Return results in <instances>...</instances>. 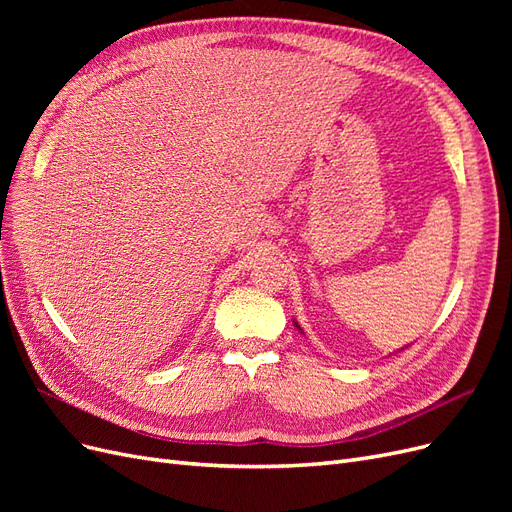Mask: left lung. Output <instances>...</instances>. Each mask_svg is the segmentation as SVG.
Segmentation results:
<instances>
[{
	"label": "left lung",
	"mask_w": 512,
	"mask_h": 512,
	"mask_svg": "<svg viewBox=\"0 0 512 512\" xmlns=\"http://www.w3.org/2000/svg\"><path fill=\"white\" fill-rule=\"evenodd\" d=\"M297 329H301V327H299V324H297Z\"/></svg>",
	"instance_id": "1"
}]
</instances>
